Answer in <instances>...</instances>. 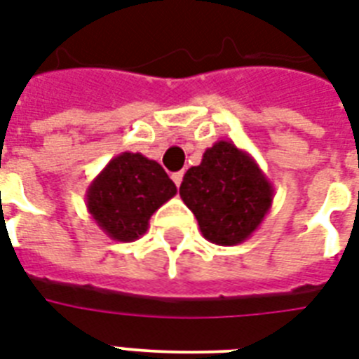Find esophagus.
<instances>
[{
	"instance_id": "34e87169",
	"label": "esophagus",
	"mask_w": 359,
	"mask_h": 359,
	"mask_svg": "<svg viewBox=\"0 0 359 359\" xmlns=\"http://www.w3.org/2000/svg\"><path fill=\"white\" fill-rule=\"evenodd\" d=\"M182 177H184V173H182V171H177V173L171 175V179H173V182L177 184V188H179L180 182H182Z\"/></svg>"
}]
</instances>
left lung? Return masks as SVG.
I'll return each instance as SVG.
<instances>
[{"label": "left lung", "instance_id": "8db88e82", "mask_svg": "<svg viewBox=\"0 0 359 359\" xmlns=\"http://www.w3.org/2000/svg\"><path fill=\"white\" fill-rule=\"evenodd\" d=\"M180 197L208 242L236 245L262 224L272 207L273 186L250 152L222 140L205 151L199 165L186 171Z\"/></svg>", "mask_w": 359, "mask_h": 359}]
</instances>
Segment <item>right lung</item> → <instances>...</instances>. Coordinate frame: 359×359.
I'll return each mask as SVG.
<instances>
[{
  "label": "right lung",
  "mask_w": 359,
  "mask_h": 359,
  "mask_svg": "<svg viewBox=\"0 0 359 359\" xmlns=\"http://www.w3.org/2000/svg\"><path fill=\"white\" fill-rule=\"evenodd\" d=\"M177 194V186L154 160L121 152L95 177L86 194L87 210L100 229L117 242H134L149 219Z\"/></svg>",
  "instance_id": "obj_1"
}]
</instances>
